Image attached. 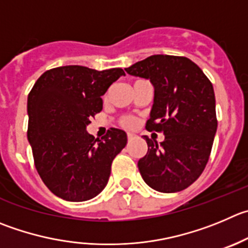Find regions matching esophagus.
I'll return each mask as SVG.
<instances>
[{"label": "esophagus", "mask_w": 248, "mask_h": 248, "mask_svg": "<svg viewBox=\"0 0 248 248\" xmlns=\"http://www.w3.org/2000/svg\"><path fill=\"white\" fill-rule=\"evenodd\" d=\"M135 138H136L135 134H133V133H128V140H129V141L134 140V139H135Z\"/></svg>", "instance_id": "1"}]
</instances>
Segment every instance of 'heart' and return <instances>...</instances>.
Returning <instances> with one entry per match:
<instances>
[{
    "label": "heart",
    "instance_id": "obj_1",
    "mask_svg": "<svg viewBox=\"0 0 248 248\" xmlns=\"http://www.w3.org/2000/svg\"><path fill=\"white\" fill-rule=\"evenodd\" d=\"M136 124V120L131 117H125L123 118L122 120V125L125 126V128H134Z\"/></svg>",
    "mask_w": 248,
    "mask_h": 248
}]
</instances>
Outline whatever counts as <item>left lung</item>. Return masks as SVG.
Instances as JSON below:
<instances>
[{
    "instance_id": "8db88e82",
    "label": "left lung",
    "mask_w": 248,
    "mask_h": 248,
    "mask_svg": "<svg viewBox=\"0 0 248 248\" xmlns=\"http://www.w3.org/2000/svg\"><path fill=\"white\" fill-rule=\"evenodd\" d=\"M155 87L147 130L162 131L158 143L143 136L147 153L138 162L143 181L158 192H178L202 174L217 133L213 85L186 57L153 55L125 68Z\"/></svg>"
}]
</instances>
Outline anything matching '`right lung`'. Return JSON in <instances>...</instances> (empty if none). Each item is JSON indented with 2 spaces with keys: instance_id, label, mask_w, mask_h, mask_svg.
<instances>
[{
  "instance_id": "1",
  "label": "right lung",
  "mask_w": 248,
  "mask_h": 248,
  "mask_svg": "<svg viewBox=\"0 0 248 248\" xmlns=\"http://www.w3.org/2000/svg\"><path fill=\"white\" fill-rule=\"evenodd\" d=\"M125 75L120 68L64 65L45 72L28 96V141L36 170L56 196L70 202L96 197L108 183L126 133L112 128L102 139L87 133L102 109L108 87Z\"/></svg>"
}]
</instances>
